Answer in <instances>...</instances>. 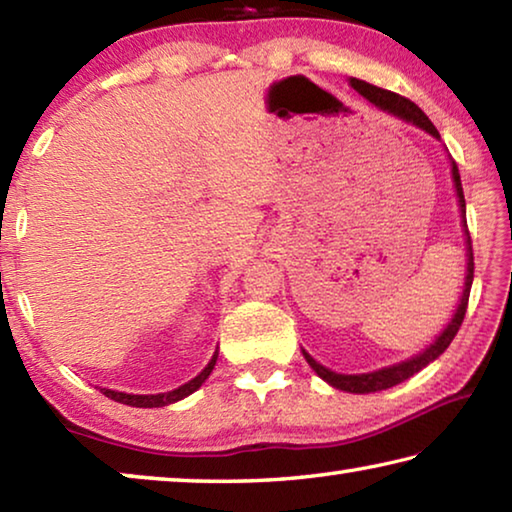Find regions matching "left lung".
<instances>
[{
  "mask_svg": "<svg viewBox=\"0 0 512 512\" xmlns=\"http://www.w3.org/2000/svg\"><path fill=\"white\" fill-rule=\"evenodd\" d=\"M350 85L359 94H363L370 103H375L377 108L391 112V115L400 117L404 121H411L422 131H427L433 137H440L438 128L431 124V119L424 115V112L415 106L411 99L400 97V94H395L391 90H381L377 85H370L366 81H359V79H350ZM452 176H454V185H456V196H458V203H461V212H463V225L467 228V221H465V196H463V187H461V173H458L456 162L452 160ZM472 280H474V253H472V239H470V232H467V277H465V289H463V298H461V305H458L456 314L452 318V323L447 325V329L443 334L438 336L436 341H433L427 350L418 357H413L409 361H402L397 363V366L391 368H381L375 372H366V375H339V372H332L327 370L325 366H320L318 361H314L309 357L307 352L305 359L311 368L316 370L318 377H323L327 384H332L334 388H339V391H348V393H377V391H386V388L402 384L404 379L413 377L415 372H420L424 366H429L433 359H438L440 354H443L449 343L454 341V336L458 329L463 325V318H465V311H467V300H470V289H472Z\"/></svg>",
  "mask_w": 512,
  "mask_h": 512,
  "instance_id": "1",
  "label": "left lung"
}]
</instances>
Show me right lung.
Masks as SVG:
<instances>
[{"label": "right lung", "mask_w": 512, "mask_h": 512, "mask_svg": "<svg viewBox=\"0 0 512 512\" xmlns=\"http://www.w3.org/2000/svg\"><path fill=\"white\" fill-rule=\"evenodd\" d=\"M216 357H219V354L214 352L212 361L207 363V366H205V370L201 372V375L194 377L192 381H187L185 386L176 388V391H169V393H158V395H128V393H117V391H110V388H101V393L106 395V397H110V400L119 402V404L137 406V409H153V406H167V404H173V402L183 400V397H187V395H192V393L196 391V388H201L203 381H205L207 377H210V372H212L214 363H216Z\"/></svg>", "instance_id": "obj_1"}]
</instances>
